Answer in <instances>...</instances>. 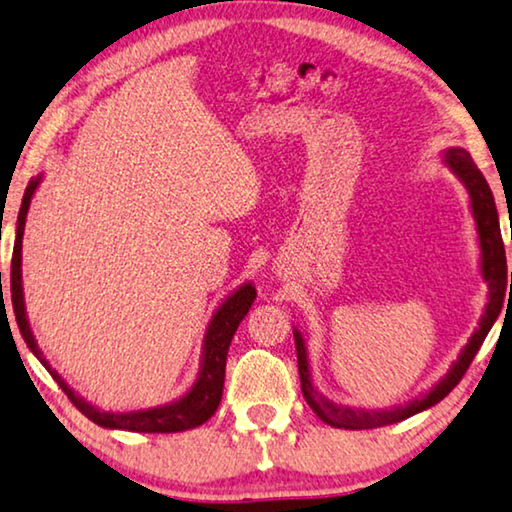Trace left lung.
<instances>
[{
  "label": "left lung",
  "mask_w": 512,
  "mask_h": 512,
  "mask_svg": "<svg viewBox=\"0 0 512 512\" xmlns=\"http://www.w3.org/2000/svg\"><path fill=\"white\" fill-rule=\"evenodd\" d=\"M441 159L443 164L453 170V175H457V180L464 184L466 191H469V205H471L473 221H476V233H478V244H480V274H483V281H487V288H490V293H487L485 314L480 316L476 332L469 337V344L459 351L457 360L448 369V374L443 376V379H439V383H434L427 392H422L420 397L409 399V402L399 406H390V409H353V406L332 402V399L314 390V383H311L309 358H307L305 332L293 328L295 351H298V372H300V383H302V395H305L311 411H314L325 425L337 427V429H372V427L395 425L399 420H406L416 416L420 411L432 409L434 404H439L441 399L446 397L459 381H462V376L466 369H469L471 360L476 358L478 348L483 346L487 332L492 330L494 321L501 314L508 272H506V251H503V240L499 231V212H496L492 189L483 177V173L478 170V166L473 164L471 154L462 150V147H448V150L441 152ZM510 284H512V274H510Z\"/></svg>",
  "instance_id": "obj_1"
}]
</instances>
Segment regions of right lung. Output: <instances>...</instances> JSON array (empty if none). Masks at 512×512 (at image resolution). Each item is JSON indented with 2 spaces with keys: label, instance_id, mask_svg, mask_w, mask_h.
I'll return each mask as SVG.
<instances>
[{
  "label": "right lung",
  "instance_id": "right-lung-1",
  "mask_svg": "<svg viewBox=\"0 0 512 512\" xmlns=\"http://www.w3.org/2000/svg\"><path fill=\"white\" fill-rule=\"evenodd\" d=\"M43 182V175L32 177L27 184L25 196H22V205L18 212V226H16V242H13V258H11V300L13 311H16V321L20 328V335L25 339L29 351L41 360V365L48 369L50 376L59 383V388L66 392L73 406L83 413V416L96 422L99 427L106 429H124V432H143V434H168V432H184V429H194L210 420L217 411L221 402V392H224V376H226V355L231 339L242 323V318L249 314L251 305L256 300V288L251 281H244L242 286L228 295L214 311L210 323H207L205 337H203V351H201V367H198V376L191 388L180 395L173 402L150 406V409H136V411H103L92 402H87L83 395L59 376L50 362L43 358V351L36 344V337L29 325L27 309H25V293H22V235H25V221L27 210L32 203L34 191L39 189Z\"/></svg>",
  "mask_w": 512,
  "mask_h": 512
}]
</instances>
